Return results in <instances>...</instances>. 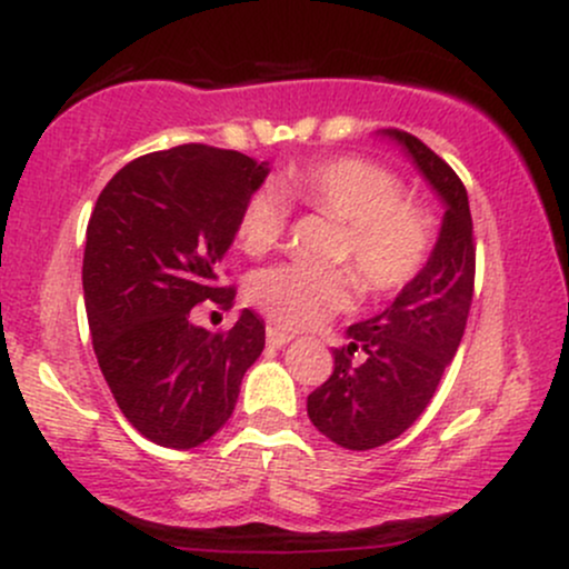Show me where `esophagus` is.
Segmentation results:
<instances>
[{
    "instance_id": "esophagus-1",
    "label": "esophagus",
    "mask_w": 569,
    "mask_h": 569,
    "mask_svg": "<svg viewBox=\"0 0 569 569\" xmlns=\"http://www.w3.org/2000/svg\"><path fill=\"white\" fill-rule=\"evenodd\" d=\"M289 342H291V335L276 329V326H270V329H267V345H270V348H283V345H289Z\"/></svg>"
}]
</instances>
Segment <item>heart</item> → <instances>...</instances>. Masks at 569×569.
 Returning a JSON list of instances; mask_svg holds the SVG:
<instances>
[{
	"mask_svg": "<svg viewBox=\"0 0 569 569\" xmlns=\"http://www.w3.org/2000/svg\"><path fill=\"white\" fill-rule=\"evenodd\" d=\"M286 192L305 208L348 224L339 259L356 264L371 293H396L422 272L433 251V219L422 206L403 200L396 173L361 158H331L286 173ZM286 230V202L276 189H257L238 217V243L264 253ZM356 289L350 270H310L278 264L257 272L248 286L253 305L283 329H310L345 310Z\"/></svg>",
	"mask_w": 569,
	"mask_h": 569,
	"instance_id": "1",
	"label": "heart"
}]
</instances>
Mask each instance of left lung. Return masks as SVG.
Wrapping results in <instances>:
<instances>
[{
  "instance_id": "left-lung-1",
  "label": "left lung",
  "mask_w": 569,
  "mask_h": 569,
  "mask_svg": "<svg viewBox=\"0 0 569 569\" xmlns=\"http://www.w3.org/2000/svg\"><path fill=\"white\" fill-rule=\"evenodd\" d=\"M420 171L443 206L428 264L382 312L348 326L335 371L307 396V417L345 449H375L398 439L439 388L466 331L473 299L476 246L468 192L452 168L403 130H377ZM358 351L361 362H352Z\"/></svg>"
}]
</instances>
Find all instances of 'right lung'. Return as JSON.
Listing matches in <instances>:
<instances>
[{"label": "right lung", "instance_id": "add662e5", "mask_svg": "<svg viewBox=\"0 0 569 569\" xmlns=\"http://www.w3.org/2000/svg\"><path fill=\"white\" fill-rule=\"evenodd\" d=\"M267 173L270 162L184 143L128 162L90 213L82 289L98 367L130 426L160 447L211 439L264 350L253 310L211 335L192 323V307H232L217 270Z\"/></svg>", "mask_w": 569, "mask_h": 569}]
</instances>
